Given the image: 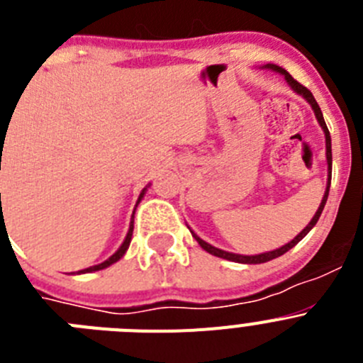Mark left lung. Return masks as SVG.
Listing matches in <instances>:
<instances>
[{
    "mask_svg": "<svg viewBox=\"0 0 363 363\" xmlns=\"http://www.w3.org/2000/svg\"><path fill=\"white\" fill-rule=\"evenodd\" d=\"M264 69H271V70H274V72L281 74V76H284V78L287 79V83H289V86H291V89H293L294 92H298V94H300V96H303V98H306L307 101H309V105H311V107H313V111H314V116H316V120H318L320 127H322V129H323V133H325V156H327V172H329V182H327V189H325V194H323V200H322V203H320L318 211H316V214H314V216H313V220L309 221V225H307L306 229L301 230V233L298 234L296 238H294V240H291L289 243H285V245H284V247H280V249H274V251H269V252H264V255H255V256L234 255V252L221 251V249H218V247H213V245H211V243L203 242V240H201L200 236H196V234H194V233H192V230H191V233H192V236H194V238H196V242L200 243V245H201V249H205V251H207V252H211V255L218 256V258L230 259V262H238V264H265V262H269V259H274V258H278V256L285 255V252L289 251V249H293V247L296 245V243L300 242V240L303 238V236H306V234L309 233V230L313 229L314 225H316V221L320 220V214H322L323 207H325L327 196H329V187H331V171H333L331 136H329V129H327L325 120H323V114H322V111H320L318 104H316V99H314V96L311 94V91H309V89H306V86H303V85H300V83H298L296 79H294L293 76H291V74L287 72V70H285V69H281V67H278V65H272V63H269V65H265Z\"/></svg>",
    "mask_w": 363,
    "mask_h": 363,
    "instance_id": "1",
    "label": "left lung"
}]
</instances>
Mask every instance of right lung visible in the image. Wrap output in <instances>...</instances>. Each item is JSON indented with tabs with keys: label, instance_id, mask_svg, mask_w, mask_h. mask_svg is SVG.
I'll use <instances>...</instances> for the list:
<instances>
[{
	"label": "right lung",
	"instance_id": "add662e5",
	"mask_svg": "<svg viewBox=\"0 0 363 363\" xmlns=\"http://www.w3.org/2000/svg\"><path fill=\"white\" fill-rule=\"evenodd\" d=\"M145 191H147V189H143V191H142V194H140V198H138V203H140V201H142V198H143V194H145ZM138 203H136V205H138ZM133 229H134V221H130L129 233H127V236H125L123 243H121V247H120V249H118V251L114 252V255H112L111 258H108V259H105L104 264L92 265V267H89V269H83V271H79V272H92V271H101V269L108 267V265L116 264L118 259H120L121 256H123L125 252H127V249H129V245H130V238H133Z\"/></svg>",
	"mask_w": 363,
	"mask_h": 363
}]
</instances>
